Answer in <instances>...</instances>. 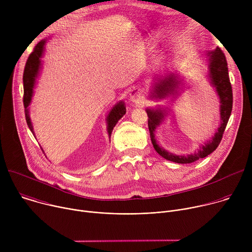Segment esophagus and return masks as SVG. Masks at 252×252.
Segmentation results:
<instances>
[{
	"label": "esophagus",
	"instance_id": "esophagus-1",
	"mask_svg": "<svg viewBox=\"0 0 252 252\" xmlns=\"http://www.w3.org/2000/svg\"><path fill=\"white\" fill-rule=\"evenodd\" d=\"M129 98L130 100L135 103L138 104L143 100V91L140 88H133L130 92H129Z\"/></svg>",
	"mask_w": 252,
	"mask_h": 252
}]
</instances>
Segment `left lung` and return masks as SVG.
<instances>
[{
  "mask_svg": "<svg viewBox=\"0 0 252 252\" xmlns=\"http://www.w3.org/2000/svg\"><path fill=\"white\" fill-rule=\"evenodd\" d=\"M205 60L207 63V80L212 88L215 89L220 97V126L214 134L209 137L203 145L192 154L189 155H175L165 151L158 145L156 138V131L158 127L164 122L168 115L169 109L167 106L158 105L156 107H148L146 110L149 117V129L153 146L157 153L163 158L176 163H191L199 158H203L217 150L222 138V134L226 127L227 122L232 110V90L228 77L227 63L224 54L220 48L205 53ZM181 75L168 73L164 75H157L153 83L149 97L151 99H163L169 95H176L183 86Z\"/></svg>",
  "mask_w": 252,
  "mask_h": 252,
  "instance_id": "obj_1",
  "label": "left lung"
}]
</instances>
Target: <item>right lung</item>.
<instances>
[{"instance_id": "1", "label": "right lung", "mask_w": 252, "mask_h": 252, "mask_svg": "<svg viewBox=\"0 0 252 252\" xmlns=\"http://www.w3.org/2000/svg\"><path fill=\"white\" fill-rule=\"evenodd\" d=\"M47 40H42L34 47L33 52L30 55L25 70H24V76H23V82H24V106H25V115H26V121L28 124L29 128L32 132L34 136V131L32 127V124L30 118V109L29 105L31 104L32 97L33 95V88L35 86V82L40 74V69L42 65V58L44 56L45 52V46H46ZM126 110L124 101L117 102L112 110L109 112L106 116L105 122H106V131L109 134V138H111L112 132L118 122L126 115Z\"/></svg>"}]
</instances>
